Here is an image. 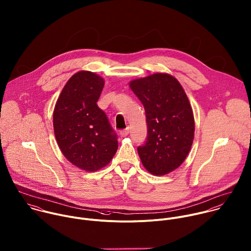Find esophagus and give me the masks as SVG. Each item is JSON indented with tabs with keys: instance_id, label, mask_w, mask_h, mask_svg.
<instances>
[{
	"instance_id": "34e87169",
	"label": "esophagus",
	"mask_w": 251,
	"mask_h": 251,
	"mask_svg": "<svg viewBox=\"0 0 251 251\" xmlns=\"http://www.w3.org/2000/svg\"><path fill=\"white\" fill-rule=\"evenodd\" d=\"M128 134H129V128H128V127H127L126 129H124V130H121V131H120V135H121V137H126Z\"/></svg>"
}]
</instances>
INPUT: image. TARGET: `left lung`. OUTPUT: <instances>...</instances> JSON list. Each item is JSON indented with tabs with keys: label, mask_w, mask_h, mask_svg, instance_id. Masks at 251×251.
Listing matches in <instances>:
<instances>
[{
	"label": "left lung",
	"mask_w": 251,
	"mask_h": 251,
	"mask_svg": "<svg viewBox=\"0 0 251 251\" xmlns=\"http://www.w3.org/2000/svg\"><path fill=\"white\" fill-rule=\"evenodd\" d=\"M132 91L146 111L148 136L138 153L145 168L161 176L178 168L194 141L195 119L189 99L176 78L165 73L133 80Z\"/></svg>",
	"instance_id": "left-lung-1"
}]
</instances>
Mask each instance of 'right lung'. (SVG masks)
<instances>
[{"label":"right lung","instance_id":"add662e5","mask_svg":"<svg viewBox=\"0 0 251 251\" xmlns=\"http://www.w3.org/2000/svg\"><path fill=\"white\" fill-rule=\"evenodd\" d=\"M104 81L90 71L74 74L53 110V130L63 155L85 171H97L115 154L117 134L97 101Z\"/></svg>","mask_w":251,"mask_h":251}]
</instances>
